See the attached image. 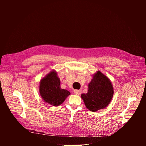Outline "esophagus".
Segmentation results:
<instances>
[{"mask_svg":"<svg viewBox=\"0 0 146 146\" xmlns=\"http://www.w3.org/2000/svg\"><path fill=\"white\" fill-rule=\"evenodd\" d=\"M81 90H74V93L76 94V95H79L81 94Z\"/></svg>","mask_w":146,"mask_h":146,"instance_id":"1","label":"esophagus"}]
</instances>
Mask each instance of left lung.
<instances>
[{"label": "left lung", "instance_id": "8db88e82", "mask_svg": "<svg viewBox=\"0 0 146 146\" xmlns=\"http://www.w3.org/2000/svg\"><path fill=\"white\" fill-rule=\"evenodd\" d=\"M114 91L109 79L98 72L88 84L87 94H81L87 108L91 111H96L105 108L110 102Z\"/></svg>", "mask_w": 146, "mask_h": 146}]
</instances>
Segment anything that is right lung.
Wrapping results in <instances>:
<instances>
[{"label":"right lung","mask_w":146,"mask_h":146,"mask_svg":"<svg viewBox=\"0 0 146 146\" xmlns=\"http://www.w3.org/2000/svg\"><path fill=\"white\" fill-rule=\"evenodd\" d=\"M60 83L55 71L51 72L40 81L39 91L41 97L54 106L60 105L70 94L68 90L60 88Z\"/></svg>","instance_id":"add662e5"}]
</instances>
